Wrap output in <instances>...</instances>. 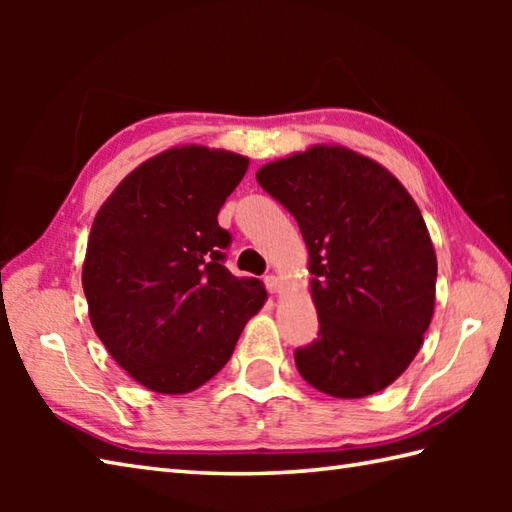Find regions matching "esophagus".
Returning <instances> with one entry per match:
<instances>
[{
	"instance_id": "34e87169",
	"label": "esophagus",
	"mask_w": 512,
	"mask_h": 512,
	"mask_svg": "<svg viewBox=\"0 0 512 512\" xmlns=\"http://www.w3.org/2000/svg\"><path fill=\"white\" fill-rule=\"evenodd\" d=\"M264 286H266V290L270 292V295H277V292L281 290V281L275 275H266L264 277Z\"/></svg>"
}]
</instances>
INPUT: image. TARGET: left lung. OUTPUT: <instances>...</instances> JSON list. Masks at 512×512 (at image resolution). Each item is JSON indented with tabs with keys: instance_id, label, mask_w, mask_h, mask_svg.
Listing matches in <instances>:
<instances>
[{
	"instance_id": "obj_1",
	"label": "left lung",
	"mask_w": 512,
	"mask_h": 512,
	"mask_svg": "<svg viewBox=\"0 0 512 512\" xmlns=\"http://www.w3.org/2000/svg\"><path fill=\"white\" fill-rule=\"evenodd\" d=\"M257 182L295 217L310 253L319 336L295 350L301 378L334 398L385 389L418 354L436 303L418 204L378 162L332 145L270 162Z\"/></svg>"
}]
</instances>
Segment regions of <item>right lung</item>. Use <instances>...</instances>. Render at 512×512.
Wrapping results in <instances>:
<instances>
[{"mask_svg": "<svg viewBox=\"0 0 512 512\" xmlns=\"http://www.w3.org/2000/svg\"><path fill=\"white\" fill-rule=\"evenodd\" d=\"M246 169L231 151H162L94 217L83 264L90 321L114 361L158 394L211 380L264 306V286L224 266L233 237L217 224Z\"/></svg>", "mask_w": 512, "mask_h": 512, "instance_id": "obj_1", "label": "right lung"}]
</instances>
